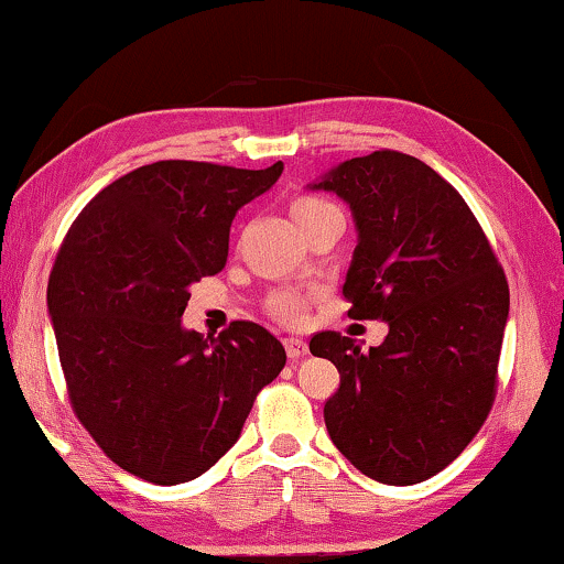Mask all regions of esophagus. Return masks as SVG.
<instances>
[{
	"label": "esophagus",
	"mask_w": 564,
	"mask_h": 564,
	"mask_svg": "<svg viewBox=\"0 0 564 564\" xmlns=\"http://www.w3.org/2000/svg\"><path fill=\"white\" fill-rule=\"evenodd\" d=\"M283 345H285V352H289V358H291V360L304 358V355L308 352V345H306L304 339H301V337H289V339H283Z\"/></svg>",
	"instance_id": "1"
}]
</instances>
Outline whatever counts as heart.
<instances>
[{"label": "heart", "instance_id": "heart-1", "mask_svg": "<svg viewBox=\"0 0 564 564\" xmlns=\"http://www.w3.org/2000/svg\"><path fill=\"white\" fill-rule=\"evenodd\" d=\"M335 209H337V206H332L329 202H324V199H316V196H299V199L291 202L289 214H291V219L296 221V227L301 229L304 225H308V221L322 217V214L335 212ZM268 312H271L275 319H281L283 324H301V322H304V314H306L304 293H299L293 289L275 291L273 296L268 299Z\"/></svg>", "mask_w": 564, "mask_h": 564}]
</instances>
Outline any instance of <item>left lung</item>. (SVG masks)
<instances>
[{"label": "left lung", "instance_id": "1", "mask_svg": "<svg viewBox=\"0 0 564 564\" xmlns=\"http://www.w3.org/2000/svg\"><path fill=\"white\" fill-rule=\"evenodd\" d=\"M308 188L337 194L358 229L347 314L388 324L368 352L337 332L312 337V355L339 370L324 424L368 478L422 482L467 447L494 406L509 283L470 206L419 158L378 150Z\"/></svg>", "mask_w": 564, "mask_h": 564}]
</instances>
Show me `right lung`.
<instances>
[{"label":"right lung","instance_id":"add662e5","mask_svg":"<svg viewBox=\"0 0 564 564\" xmlns=\"http://www.w3.org/2000/svg\"><path fill=\"white\" fill-rule=\"evenodd\" d=\"M265 171L196 161L140 165L84 206L47 281V316L68 399L107 457L158 486L199 478L232 444L285 350L232 322L219 337L181 316L227 263L229 227L265 194Z\"/></svg>","mask_w":564,"mask_h":564}]
</instances>
